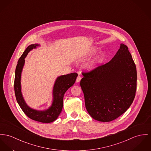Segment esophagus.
Masks as SVG:
<instances>
[{
    "mask_svg": "<svg viewBox=\"0 0 151 151\" xmlns=\"http://www.w3.org/2000/svg\"><path fill=\"white\" fill-rule=\"evenodd\" d=\"M81 76H80V75L79 74V75H78V76L77 77V79H76V83H79V82H80V81H81Z\"/></svg>",
    "mask_w": 151,
    "mask_h": 151,
    "instance_id": "1",
    "label": "esophagus"
}]
</instances>
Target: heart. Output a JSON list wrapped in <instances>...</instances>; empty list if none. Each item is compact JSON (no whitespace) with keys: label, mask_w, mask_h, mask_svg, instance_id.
Masks as SVG:
<instances>
[{"label":"heart","mask_w":151,"mask_h":151,"mask_svg":"<svg viewBox=\"0 0 151 151\" xmlns=\"http://www.w3.org/2000/svg\"><path fill=\"white\" fill-rule=\"evenodd\" d=\"M96 50V49L95 47H93V49H91V50H90V52H94ZM102 60V55H99L98 56H96V57H95L94 58L92 59L88 64V68L89 69H93L94 68H95L99 63H101V61Z\"/></svg>","instance_id":"heart-1"}]
</instances>
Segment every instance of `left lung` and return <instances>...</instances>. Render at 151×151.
<instances>
[{"instance_id": "obj_1", "label": "left lung", "mask_w": 151, "mask_h": 151, "mask_svg": "<svg viewBox=\"0 0 151 151\" xmlns=\"http://www.w3.org/2000/svg\"><path fill=\"white\" fill-rule=\"evenodd\" d=\"M82 75L80 84L86 107L94 119L111 121L124 114L133 103L137 70L127 45L121 44L109 63Z\"/></svg>"}]
</instances>
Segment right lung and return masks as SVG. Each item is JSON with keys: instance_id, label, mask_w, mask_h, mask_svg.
Segmentation results:
<instances>
[{"instance_id": "1", "label": "right lung", "mask_w": 151, "mask_h": 151, "mask_svg": "<svg viewBox=\"0 0 151 151\" xmlns=\"http://www.w3.org/2000/svg\"><path fill=\"white\" fill-rule=\"evenodd\" d=\"M40 46L32 44L27 47L18 61L15 69L14 91L16 99L24 113L30 119L42 123L55 121L60 115L63 107V97L67 90L72 86L78 76L77 73H71L58 76L56 80L53 90V102L50 107L45 110H37L30 108L26 104L21 92V73L25 62L24 58L32 49Z\"/></svg>"}]
</instances>
